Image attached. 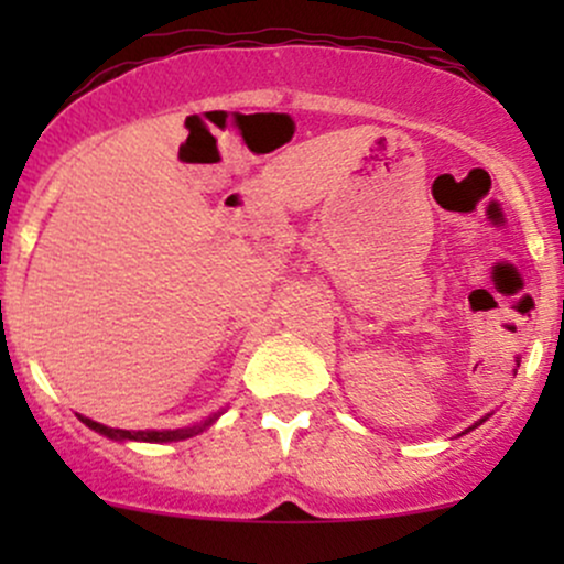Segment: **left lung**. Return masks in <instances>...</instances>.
<instances>
[{
	"mask_svg": "<svg viewBox=\"0 0 564 564\" xmlns=\"http://www.w3.org/2000/svg\"><path fill=\"white\" fill-rule=\"evenodd\" d=\"M469 430H475V426H469Z\"/></svg>",
	"mask_w": 564,
	"mask_h": 564,
	"instance_id": "8db88e82",
	"label": "left lung"
}]
</instances>
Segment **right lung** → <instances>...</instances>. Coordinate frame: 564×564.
Instances as JSON below:
<instances>
[{"label":"right lung","instance_id":"obj_1","mask_svg":"<svg viewBox=\"0 0 564 564\" xmlns=\"http://www.w3.org/2000/svg\"><path fill=\"white\" fill-rule=\"evenodd\" d=\"M79 419L89 426V430L100 432V435H106L111 440H121V443H124V440H138V443H177V440H187V437L198 435V432H204L206 426L215 424L217 416H209L204 424H198V426H185V430H145V432L142 430L140 432L113 430V426L97 424V422H93V419H84V416H79Z\"/></svg>","mask_w":564,"mask_h":564}]
</instances>
